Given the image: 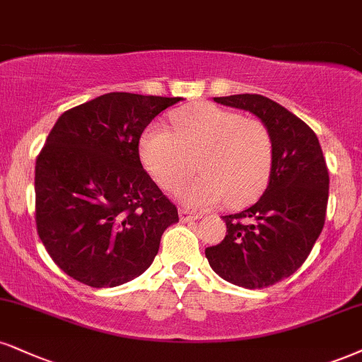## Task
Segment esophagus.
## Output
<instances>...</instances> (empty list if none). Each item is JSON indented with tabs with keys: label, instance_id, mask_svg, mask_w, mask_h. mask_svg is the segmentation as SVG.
Segmentation results:
<instances>
[{
	"label": "esophagus",
	"instance_id": "1",
	"mask_svg": "<svg viewBox=\"0 0 362 362\" xmlns=\"http://www.w3.org/2000/svg\"><path fill=\"white\" fill-rule=\"evenodd\" d=\"M180 216L182 221H193V220H198V218H202V213H196V211H191V209L182 208L180 209Z\"/></svg>",
	"mask_w": 362,
	"mask_h": 362
}]
</instances>
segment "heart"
<instances>
[{"mask_svg":"<svg viewBox=\"0 0 362 362\" xmlns=\"http://www.w3.org/2000/svg\"><path fill=\"white\" fill-rule=\"evenodd\" d=\"M174 132L147 129L141 156L147 171L166 191H177L196 171L203 176L182 189L186 203H221L242 208L265 191L274 169L275 144L269 126L235 110L198 104L173 115Z\"/></svg>","mask_w":362,"mask_h":362,"instance_id":"heart-1","label":"heart"}]
</instances>
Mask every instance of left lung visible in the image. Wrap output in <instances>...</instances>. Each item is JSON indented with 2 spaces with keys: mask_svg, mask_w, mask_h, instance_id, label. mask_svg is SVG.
<instances>
[{
  "mask_svg": "<svg viewBox=\"0 0 362 362\" xmlns=\"http://www.w3.org/2000/svg\"><path fill=\"white\" fill-rule=\"evenodd\" d=\"M248 110L274 136V169L262 198L242 213L223 216L226 235L204 250L226 282L265 288L287 279L309 257L324 228L329 171L315 132L296 114L258 93L215 97Z\"/></svg>",
  "mask_w": 362,
  "mask_h": 362,
  "instance_id": "8db88e82",
  "label": "left lung"
}]
</instances>
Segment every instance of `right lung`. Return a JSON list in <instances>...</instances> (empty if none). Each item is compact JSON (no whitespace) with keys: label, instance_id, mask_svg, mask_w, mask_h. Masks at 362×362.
<instances>
[{"label":"right lung","instance_id":"right-lung-1","mask_svg":"<svg viewBox=\"0 0 362 362\" xmlns=\"http://www.w3.org/2000/svg\"><path fill=\"white\" fill-rule=\"evenodd\" d=\"M181 97L110 92L65 110L35 166V221L52 260L78 282L115 287L154 260L177 208L142 168L139 139Z\"/></svg>","mask_w":362,"mask_h":362}]
</instances>
